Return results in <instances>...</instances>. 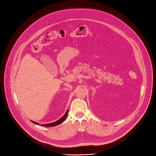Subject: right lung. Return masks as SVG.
Wrapping results in <instances>:
<instances>
[{
    "mask_svg": "<svg viewBox=\"0 0 156 156\" xmlns=\"http://www.w3.org/2000/svg\"><path fill=\"white\" fill-rule=\"evenodd\" d=\"M68 110L66 111V114H64V115L62 117V118H61L59 120H58L57 121H55V122H52V123H50V124H42L41 126H45V127H52V126H57V125H58V124H60L61 123H62L64 120L66 119V117H67V115H68ZM32 122H33V121H32ZM33 123H34L35 124H39L37 122H33Z\"/></svg>",
    "mask_w": 156,
    "mask_h": 156,
    "instance_id": "right-lung-1",
    "label": "right lung"
}]
</instances>
